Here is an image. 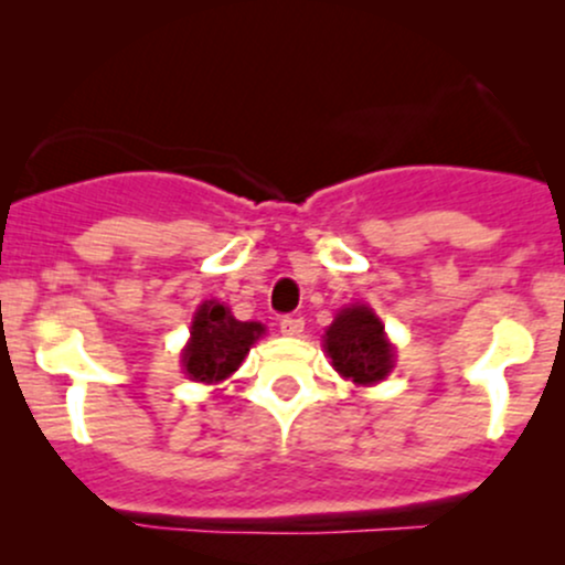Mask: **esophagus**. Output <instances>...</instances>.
<instances>
[{
  "label": "esophagus",
  "mask_w": 565,
  "mask_h": 565,
  "mask_svg": "<svg viewBox=\"0 0 565 565\" xmlns=\"http://www.w3.org/2000/svg\"><path fill=\"white\" fill-rule=\"evenodd\" d=\"M278 327H281V332L289 334V338H297V334L302 332V327H306V321H302V316H284V319L278 321Z\"/></svg>",
  "instance_id": "1"
}]
</instances>
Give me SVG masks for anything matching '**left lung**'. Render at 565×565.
I'll use <instances>...</instances> for the list:
<instances>
[{
    "mask_svg": "<svg viewBox=\"0 0 565 565\" xmlns=\"http://www.w3.org/2000/svg\"><path fill=\"white\" fill-rule=\"evenodd\" d=\"M324 351L332 367L359 386H373L392 373L394 345L381 319L367 306L343 308L324 332Z\"/></svg>",
    "mask_w": 565,
    "mask_h": 565,
    "instance_id": "left-lung-1",
    "label": "left lung"
}]
</instances>
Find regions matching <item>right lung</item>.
<instances>
[{"label": "right lung", "mask_w": 565, "mask_h": 565, "mask_svg": "<svg viewBox=\"0 0 565 565\" xmlns=\"http://www.w3.org/2000/svg\"><path fill=\"white\" fill-rule=\"evenodd\" d=\"M265 334L259 321H238L220 300H206L192 316L190 340L182 351V370L190 381L220 383L241 367L254 340Z\"/></svg>", "instance_id": "add662e5"}]
</instances>
